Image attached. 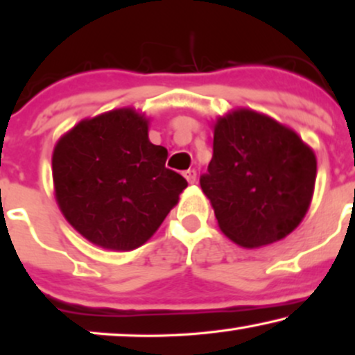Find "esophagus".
<instances>
[{
    "instance_id": "1",
    "label": "esophagus",
    "mask_w": 355,
    "mask_h": 355,
    "mask_svg": "<svg viewBox=\"0 0 355 355\" xmlns=\"http://www.w3.org/2000/svg\"><path fill=\"white\" fill-rule=\"evenodd\" d=\"M183 175H184V178L188 180V183H194L196 182V175H198V173H196L194 168H193V171H191V168H189V171H184Z\"/></svg>"
}]
</instances>
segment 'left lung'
<instances>
[{"label":"left lung","mask_w":355,"mask_h":355,"mask_svg":"<svg viewBox=\"0 0 355 355\" xmlns=\"http://www.w3.org/2000/svg\"><path fill=\"white\" fill-rule=\"evenodd\" d=\"M317 161L292 129L266 114L236 110L216 121L214 156L200 188L220 230L247 248L272 244L304 218Z\"/></svg>","instance_id":"1"}]
</instances>
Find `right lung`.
Here are the masks:
<instances>
[{"label": "right lung", "instance_id": "add662e5", "mask_svg": "<svg viewBox=\"0 0 355 355\" xmlns=\"http://www.w3.org/2000/svg\"><path fill=\"white\" fill-rule=\"evenodd\" d=\"M166 161L167 150L151 144L148 121L134 110L81 121L57 141L52 155L63 216L98 247L144 245L188 187Z\"/></svg>", "mask_w": 355, "mask_h": 355}]
</instances>
